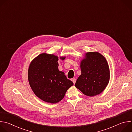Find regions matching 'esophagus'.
Wrapping results in <instances>:
<instances>
[{"mask_svg":"<svg viewBox=\"0 0 132 132\" xmlns=\"http://www.w3.org/2000/svg\"><path fill=\"white\" fill-rule=\"evenodd\" d=\"M71 81L73 82V83L75 84V82H76V79H75V78H72V79H71Z\"/></svg>","mask_w":132,"mask_h":132,"instance_id":"obj_1","label":"esophagus"}]
</instances>
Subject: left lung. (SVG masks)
<instances>
[{
	"label": "left lung",
	"mask_w": 132,
	"mask_h": 132,
	"mask_svg": "<svg viewBox=\"0 0 132 132\" xmlns=\"http://www.w3.org/2000/svg\"><path fill=\"white\" fill-rule=\"evenodd\" d=\"M86 59L80 64L81 74L75 87L87 96L101 93L110 80V70L104 56L98 52L86 53Z\"/></svg>",
	"instance_id": "obj_1"
}]
</instances>
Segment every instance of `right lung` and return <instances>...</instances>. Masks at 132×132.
Instances as JSON below:
<instances>
[{"mask_svg":"<svg viewBox=\"0 0 132 132\" xmlns=\"http://www.w3.org/2000/svg\"><path fill=\"white\" fill-rule=\"evenodd\" d=\"M58 60L57 56L54 55L41 54L32 61L28 70L29 82L35 95L51 103L62 100L73 85L64 72L59 70Z\"/></svg>","mask_w":132,"mask_h":132,"instance_id":"obj_1","label":"right lung"}]
</instances>
